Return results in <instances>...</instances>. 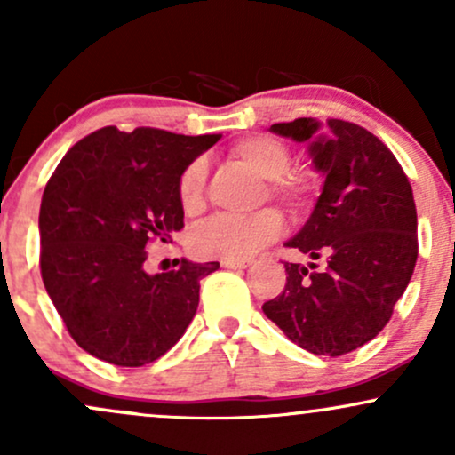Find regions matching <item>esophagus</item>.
<instances>
[{"label":"esophagus","mask_w":455,"mask_h":455,"mask_svg":"<svg viewBox=\"0 0 455 455\" xmlns=\"http://www.w3.org/2000/svg\"><path fill=\"white\" fill-rule=\"evenodd\" d=\"M220 265L227 269H245L250 265V260H220Z\"/></svg>","instance_id":"1"}]
</instances>
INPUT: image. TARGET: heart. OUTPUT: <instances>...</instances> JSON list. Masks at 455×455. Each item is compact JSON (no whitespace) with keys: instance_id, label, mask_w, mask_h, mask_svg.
Instances as JSON below:
<instances>
[{"instance_id":"heart-1","label":"heart","mask_w":455,"mask_h":455,"mask_svg":"<svg viewBox=\"0 0 455 455\" xmlns=\"http://www.w3.org/2000/svg\"><path fill=\"white\" fill-rule=\"evenodd\" d=\"M233 156L260 180H267V195L289 210L299 212L310 201L315 184L306 173L289 171L291 151L269 134H250L233 145ZM205 162L195 160L186 166L177 184L180 205L195 216L205 205ZM282 218L278 212L263 210L250 218H212L190 235V248L201 259L245 260L260 248L278 239Z\"/></svg>"}]
</instances>
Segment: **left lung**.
I'll list each match as a JSON object with an SVG mask.
<instances>
[{
    "instance_id": "1",
    "label": "left lung",
    "mask_w": 455,
    "mask_h": 455,
    "mask_svg": "<svg viewBox=\"0 0 455 455\" xmlns=\"http://www.w3.org/2000/svg\"><path fill=\"white\" fill-rule=\"evenodd\" d=\"M307 143L321 196L289 239L316 263H284V291L263 312L297 347L340 357L379 336L417 263V210L409 177L383 140L357 124L312 117L274 124Z\"/></svg>"
}]
</instances>
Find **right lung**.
Segmentation results:
<instances>
[{
    "label": "right lung",
    "mask_w": 455,
    "mask_h": 455,
    "mask_svg": "<svg viewBox=\"0 0 455 455\" xmlns=\"http://www.w3.org/2000/svg\"><path fill=\"white\" fill-rule=\"evenodd\" d=\"M220 134L107 126L61 158L40 205V274L83 351L139 368L169 351L196 315L201 280L220 263L149 275L145 245L184 228L177 184Z\"/></svg>",
    "instance_id": "right-lung-1"
}]
</instances>
